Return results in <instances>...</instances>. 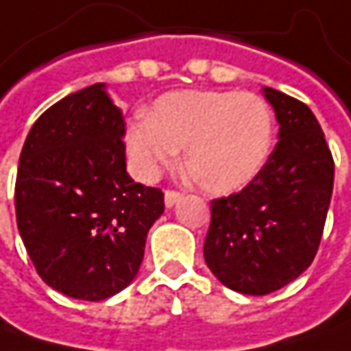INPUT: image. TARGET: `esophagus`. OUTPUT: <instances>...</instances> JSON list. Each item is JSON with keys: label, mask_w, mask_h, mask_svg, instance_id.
Returning <instances> with one entry per match:
<instances>
[{"label": "esophagus", "mask_w": 351, "mask_h": 351, "mask_svg": "<svg viewBox=\"0 0 351 351\" xmlns=\"http://www.w3.org/2000/svg\"><path fill=\"white\" fill-rule=\"evenodd\" d=\"M182 199V193H178V191H173V189H168L166 191V195H164V201H166V207H173L178 201Z\"/></svg>", "instance_id": "esophagus-1"}]
</instances>
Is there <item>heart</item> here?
I'll list each match as a JSON object with an SVG mask.
<instances>
[{"label":"heart","instance_id":"b5f03b06","mask_svg":"<svg viewBox=\"0 0 351 351\" xmlns=\"http://www.w3.org/2000/svg\"><path fill=\"white\" fill-rule=\"evenodd\" d=\"M127 150L144 176H154L185 152L187 180L213 195L248 185L263 168L274 115L260 95L238 91H173L154 103L150 117L127 125Z\"/></svg>","mask_w":351,"mask_h":351}]
</instances>
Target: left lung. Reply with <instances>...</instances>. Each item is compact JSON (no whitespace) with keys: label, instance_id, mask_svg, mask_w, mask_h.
<instances>
[{"label":"left lung","instance_id":"left-lung-1","mask_svg":"<svg viewBox=\"0 0 351 351\" xmlns=\"http://www.w3.org/2000/svg\"><path fill=\"white\" fill-rule=\"evenodd\" d=\"M279 141L238 193L210 201L205 262L223 285L267 295L303 274L317 256L334 185V160L303 101L263 88Z\"/></svg>","mask_w":351,"mask_h":351}]
</instances>
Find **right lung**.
Instances as JSON below:
<instances>
[{
  "label": "right lung",
  "mask_w": 351,
  "mask_h": 351,
  "mask_svg": "<svg viewBox=\"0 0 351 351\" xmlns=\"http://www.w3.org/2000/svg\"><path fill=\"white\" fill-rule=\"evenodd\" d=\"M123 136V111L93 84L47 109L21 150L19 234L40 279L72 299L128 287L164 213V193L127 173Z\"/></svg>",
  "instance_id": "add662e5"
}]
</instances>
